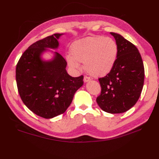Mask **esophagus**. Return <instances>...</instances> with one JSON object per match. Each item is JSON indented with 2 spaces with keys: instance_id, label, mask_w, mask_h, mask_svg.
<instances>
[{
  "instance_id": "esophagus-1",
  "label": "esophagus",
  "mask_w": 159,
  "mask_h": 159,
  "mask_svg": "<svg viewBox=\"0 0 159 159\" xmlns=\"http://www.w3.org/2000/svg\"><path fill=\"white\" fill-rule=\"evenodd\" d=\"M83 80H84V82H85V83L88 82V81H89V80H90V78H89V77H88V76H84V79H83Z\"/></svg>"
}]
</instances>
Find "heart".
<instances>
[{"label":"heart","instance_id":"b5f03b06","mask_svg":"<svg viewBox=\"0 0 159 159\" xmlns=\"http://www.w3.org/2000/svg\"><path fill=\"white\" fill-rule=\"evenodd\" d=\"M117 53V43L112 38L90 37L72 43L67 61L74 70H79V63H82L87 73L93 76H102L113 68Z\"/></svg>","mask_w":159,"mask_h":159}]
</instances>
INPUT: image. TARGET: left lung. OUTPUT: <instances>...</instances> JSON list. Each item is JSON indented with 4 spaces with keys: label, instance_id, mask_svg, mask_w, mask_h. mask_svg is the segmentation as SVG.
Here are the masks:
<instances>
[{
    "label": "left lung",
    "instance_id": "8db88e82",
    "mask_svg": "<svg viewBox=\"0 0 159 159\" xmlns=\"http://www.w3.org/2000/svg\"><path fill=\"white\" fill-rule=\"evenodd\" d=\"M111 34L117 43V57L110 72L98 79L101 93L96 102L105 112L121 113L129 110L139 98L145 71L137 47L117 33Z\"/></svg>",
    "mask_w": 159,
    "mask_h": 159
}]
</instances>
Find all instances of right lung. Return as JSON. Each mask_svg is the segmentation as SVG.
<instances>
[{"label":"right lung","mask_w":159,"mask_h":159,"mask_svg":"<svg viewBox=\"0 0 159 159\" xmlns=\"http://www.w3.org/2000/svg\"><path fill=\"white\" fill-rule=\"evenodd\" d=\"M63 34L46 37L33 43L20 57L16 69L18 93L24 104L37 116L50 119L63 113L74 93L83 85V76L72 77L67 62L55 52L51 61H43L40 55L46 48H57Z\"/></svg>","instance_id":"right-lung-1"}]
</instances>
